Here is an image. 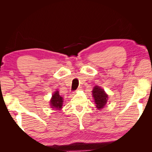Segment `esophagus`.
Listing matches in <instances>:
<instances>
[{
	"instance_id": "34e87169",
	"label": "esophagus",
	"mask_w": 152,
	"mask_h": 152,
	"mask_svg": "<svg viewBox=\"0 0 152 152\" xmlns=\"http://www.w3.org/2000/svg\"><path fill=\"white\" fill-rule=\"evenodd\" d=\"M82 89V87H79V88H78L77 89V91H80Z\"/></svg>"
}]
</instances>
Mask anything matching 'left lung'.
I'll return each instance as SVG.
<instances>
[{
  "mask_svg": "<svg viewBox=\"0 0 152 152\" xmlns=\"http://www.w3.org/2000/svg\"><path fill=\"white\" fill-rule=\"evenodd\" d=\"M92 93H93L96 108L98 110H102L107 103L108 95L102 87L98 86H94Z\"/></svg>",
  "mask_w": 152,
  "mask_h": 152,
  "instance_id": "left-lung-1",
  "label": "left lung"
}]
</instances>
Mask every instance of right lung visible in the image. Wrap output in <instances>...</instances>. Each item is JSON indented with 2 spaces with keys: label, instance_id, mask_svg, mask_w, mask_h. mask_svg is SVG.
Masks as SVG:
<instances>
[{
  "label": "right lung",
  "instance_id": "right-lung-1",
  "mask_svg": "<svg viewBox=\"0 0 152 152\" xmlns=\"http://www.w3.org/2000/svg\"><path fill=\"white\" fill-rule=\"evenodd\" d=\"M63 103V99L59 94V91H55L52 96V98L50 100V105L52 108L61 110Z\"/></svg>",
  "mask_w": 152,
  "mask_h": 152
}]
</instances>
